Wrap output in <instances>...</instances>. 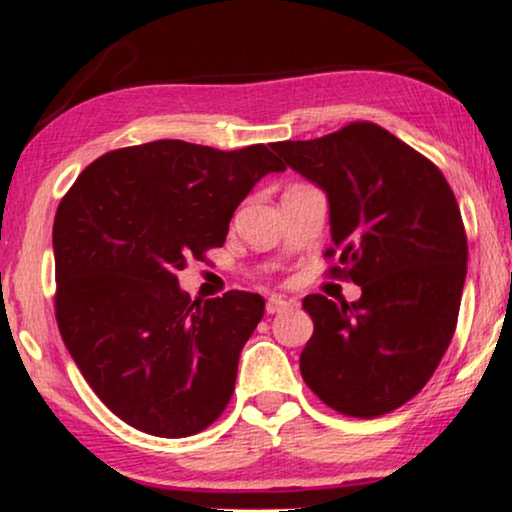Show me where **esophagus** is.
<instances>
[{"label": "esophagus", "mask_w": 512, "mask_h": 512, "mask_svg": "<svg viewBox=\"0 0 512 512\" xmlns=\"http://www.w3.org/2000/svg\"><path fill=\"white\" fill-rule=\"evenodd\" d=\"M289 306H292V301L282 299V296H270V299H268V304H266V311H268L270 315H275V313H282V311H287Z\"/></svg>", "instance_id": "esophagus-1"}]
</instances>
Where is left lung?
Returning a JSON list of instances; mask_svg holds the SVG:
<instances>
[{"mask_svg": "<svg viewBox=\"0 0 512 512\" xmlns=\"http://www.w3.org/2000/svg\"><path fill=\"white\" fill-rule=\"evenodd\" d=\"M273 149L325 192L332 275L363 292L351 304L306 296L301 375L330 408L377 418L413 399L451 344L468 273L456 197L432 161L375 123Z\"/></svg>", "mask_w": 512, "mask_h": 512, "instance_id": "left-lung-1", "label": "left lung"}]
</instances>
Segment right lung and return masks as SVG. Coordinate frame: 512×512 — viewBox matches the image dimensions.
Listing matches in <instances>:
<instances>
[{
  "label": "right lung",
  "instance_id": "add662e5",
  "mask_svg": "<svg viewBox=\"0 0 512 512\" xmlns=\"http://www.w3.org/2000/svg\"><path fill=\"white\" fill-rule=\"evenodd\" d=\"M285 163L263 144L159 140L104 154L54 218L56 323L82 377L135 430L180 439L223 413L261 294L192 301L178 270L223 246L232 213Z\"/></svg>",
  "mask_w": 512,
  "mask_h": 512
}]
</instances>
